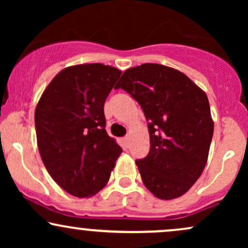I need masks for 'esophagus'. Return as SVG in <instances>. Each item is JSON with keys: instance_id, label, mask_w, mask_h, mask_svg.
I'll return each instance as SVG.
<instances>
[{"instance_id": "esophagus-1", "label": "esophagus", "mask_w": 248, "mask_h": 248, "mask_svg": "<svg viewBox=\"0 0 248 248\" xmlns=\"http://www.w3.org/2000/svg\"><path fill=\"white\" fill-rule=\"evenodd\" d=\"M122 144H124V147L126 148V149L128 147H129V138H128V136L122 139Z\"/></svg>"}]
</instances>
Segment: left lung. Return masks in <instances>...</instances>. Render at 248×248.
I'll return each mask as SVG.
<instances>
[{"mask_svg": "<svg viewBox=\"0 0 248 248\" xmlns=\"http://www.w3.org/2000/svg\"><path fill=\"white\" fill-rule=\"evenodd\" d=\"M122 88L140 104L150 150L135 162L146 187L160 199L181 197L203 172L213 135L209 100L181 71L146 62L124 72Z\"/></svg>", "mask_w": 248, "mask_h": 248, "instance_id": "1", "label": "left lung"}]
</instances>
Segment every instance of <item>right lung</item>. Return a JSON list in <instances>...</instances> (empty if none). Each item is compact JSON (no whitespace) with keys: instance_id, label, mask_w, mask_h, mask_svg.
Listing matches in <instances>:
<instances>
[{"instance_id":"1","label":"right lung","mask_w":248,"mask_h":248,"mask_svg":"<svg viewBox=\"0 0 248 248\" xmlns=\"http://www.w3.org/2000/svg\"><path fill=\"white\" fill-rule=\"evenodd\" d=\"M121 71L80 64L62 70L35 110L37 146L47 172L62 189L92 197L107 184L121 147L105 129L104 105Z\"/></svg>"}]
</instances>
